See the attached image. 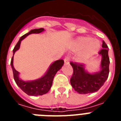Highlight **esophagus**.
Returning a JSON list of instances; mask_svg holds the SVG:
<instances>
[{
	"label": "esophagus",
	"mask_w": 121,
	"mask_h": 121,
	"mask_svg": "<svg viewBox=\"0 0 121 121\" xmlns=\"http://www.w3.org/2000/svg\"><path fill=\"white\" fill-rule=\"evenodd\" d=\"M70 59L69 56H66L64 59V62L65 64H68L69 62H70Z\"/></svg>",
	"instance_id": "34e87169"
}]
</instances>
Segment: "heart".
I'll return each instance as SVG.
<instances>
[{
    "label": "heart",
    "instance_id": "obj_1",
    "mask_svg": "<svg viewBox=\"0 0 121 121\" xmlns=\"http://www.w3.org/2000/svg\"><path fill=\"white\" fill-rule=\"evenodd\" d=\"M99 42L88 37H80L74 42L72 49L74 51H82L78 56L81 62H85L96 54L99 50Z\"/></svg>",
    "mask_w": 121,
    "mask_h": 121
}]
</instances>
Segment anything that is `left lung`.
I'll use <instances>...</instances> for the list:
<instances>
[{
  "mask_svg": "<svg viewBox=\"0 0 121 121\" xmlns=\"http://www.w3.org/2000/svg\"><path fill=\"white\" fill-rule=\"evenodd\" d=\"M102 49L99 54L102 56L99 72L88 73L85 70L84 64L72 62L70 64L73 68V73L70 79L73 88L79 94H88L96 92L104 85L109 74L108 48L104 41H102Z\"/></svg>",
  "mask_w": 121,
  "mask_h": 121,
  "instance_id": "1",
  "label": "left lung"
}]
</instances>
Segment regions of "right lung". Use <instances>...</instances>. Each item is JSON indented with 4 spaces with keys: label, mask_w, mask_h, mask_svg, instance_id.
Returning a JSON list of instances; mask_svg holds the SVG:
<instances>
[{
    "label": "right lung",
    "mask_w": 121,
    "mask_h": 121,
    "mask_svg": "<svg viewBox=\"0 0 121 121\" xmlns=\"http://www.w3.org/2000/svg\"><path fill=\"white\" fill-rule=\"evenodd\" d=\"M44 31V28H39L32 30L20 38L19 40L13 49V56L11 59V65L13 72L14 79L17 85L26 94L29 96H41L47 93L51 88L54 76L58 70H59L64 64V60L60 59L56 60L50 65L48 70L43 76L39 79L33 81H23L19 77V72L15 70L13 66V57L15 52L20 48L21 41L29 35L32 33H40Z\"/></svg>",
    "instance_id": "right-lung-1"
}]
</instances>
